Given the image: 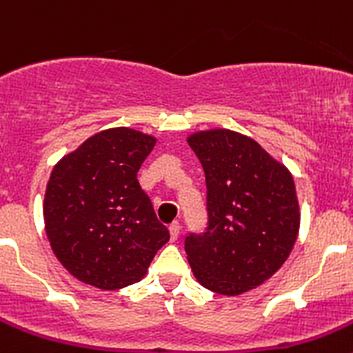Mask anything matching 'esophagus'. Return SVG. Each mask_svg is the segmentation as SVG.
<instances>
[{
	"mask_svg": "<svg viewBox=\"0 0 353 353\" xmlns=\"http://www.w3.org/2000/svg\"><path fill=\"white\" fill-rule=\"evenodd\" d=\"M180 235V223L179 221H174V223L170 224V236H171V242L179 239Z\"/></svg>",
	"mask_w": 353,
	"mask_h": 353,
	"instance_id": "obj_1",
	"label": "esophagus"
}]
</instances>
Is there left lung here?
<instances>
[{
	"label": "left lung",
	"instance_id": "8db88e82",
	"mask_svg": "<svg viewBox=\"0 0 353 353\" xmlns=\"http://www.w3.org/2000/svg\"><path fill=\"white\" fill-rule=\"evenodd\" d=\"M207 182V228L185 236L187 260L201 286L240 295L286 261L299 235L292 173L254 139L228 129L191 134Z\"/></svg>",
	"mask_w": 353,
	"mask_h": 353
}]
</instances>
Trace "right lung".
<instances>
[{"label": "right lung", "mask_w": 353, "mask_h": 353, "mask_svg": "<svg viewBox=\"0 0 353 353\" xmlns=\"http://www.w3.org/2000/svg\"><path fill=\"white\" fill-rule=\"evenodd\" d=\"M155 138L117 127L88 138L54 166L43 198L46 233L72 276L101 290L141 281L170 240L138 182Z\"/></svg>", "instance_id": "add662e5"}]
</instances>
